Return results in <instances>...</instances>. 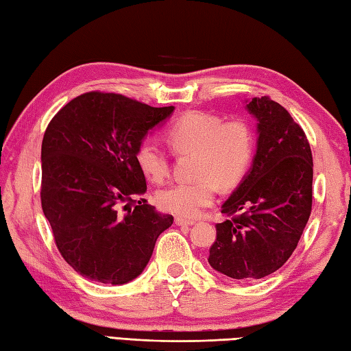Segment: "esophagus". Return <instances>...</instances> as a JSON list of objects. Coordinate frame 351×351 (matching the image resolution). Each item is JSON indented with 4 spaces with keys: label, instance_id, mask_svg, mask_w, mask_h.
<instances>
[{
    "label": "esophagus",
    "instance_id": "1",
    "mask_svg": "<svg viewBox=\"0 0 351 351\" xmlns=\"http://www.w3.org/2000/svg\"><path fill=\"white\" fill-rule=\"evenodd\" d=\"M175 223L178 226H191L195 225V221L193 220H187V219H182V217H175Z\"/></svg>",
    "mask_w": 351,
    "mask_h": 351
}]
</instances>
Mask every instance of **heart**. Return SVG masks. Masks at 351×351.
I'll return each instance as SVG.
<instances>
[{
  "instance_id": "heart-1",
  "label": "heart",
  "mask_w": 351,
  "mask_h": 351,
  "mask_svg": "<svg viewBox=\"0 0 351 351\" xmlns=\"http://www.w3.org/2000/svg\"><path fill=\"white\" fill-rule=\"evenodd\" d=\"M167 140L176 152H196V181L175 182L156 193L162 211L195 217L213 204L219 187H237L255 156V134L241 119L223 121L210 111H189L169 126ZM137 166L151 182H162L170 170L166 151L152 138L137 146Z\"/></svg>"
}]
</instances>
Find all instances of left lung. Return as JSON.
<instances>
[{
    "label": "left lung",
    "mask_w": 351,
    "mask_h": 351,
    "mask_svg": "<svg viewBox=\"0 0 351 351\" xmlns=\"http://www.w3.org/2000/svg\"><path fill=\"white\" fill-rule=\"evenodd\" d=\"M258 121L252 169L221 206L208 263L232 279L253 280L274 273L293 255L312 210L314 162L306 134L280 104L253 98Z\"/></svg>",
    "instance_id": "obj_1"
}]
</instances>
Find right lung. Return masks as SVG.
<instances>
[{"mask_svg": "<svg viewBox=\"0 0 351 351\" xmlns=\"http://www.w3.org/2000/svg\"><path fill=\"white\" fill-rule=\"evenodd\" d=\"M173 107L87 92L51 119L42 140L40 200L58 252L84 278L123 285L145 270L173 223L146 199L137 146Z\"/></svg>", "mask_w": 351, "mask_h": 351, "instance_id": "1", "label": "right lung"}]
</instances>
